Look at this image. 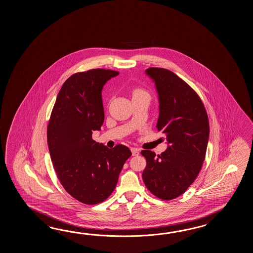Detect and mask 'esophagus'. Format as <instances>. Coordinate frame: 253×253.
<instances>
[{"label": "esophagus", "mask_w": 253, "mask_h": 253, "mask_svg": "<svg viewBox=\"0 0 253 253\" xmlns=\"http://www.w3.org/2000/svg\"><path fill=\"white\" fill-rule=\"evenodd\" d=\"M131 152H132V155L133 156H138L139 155V150L137 148H131Z\"/></svg>", "instance_id": "esophagus-1"}]
</instances>
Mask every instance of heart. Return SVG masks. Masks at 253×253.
Here are the masks:
<instances>
[{"mask_svg":"<svg viewBox=\"0 0 253 253\" xmlns=\"http://www.w3.org/2000/svg\"><path fill=\"white\" fill-rule=\"evenodd\" d=\"M132 96H133V98H134V97H149L147 92L144 90V89H142V88H139V87L134 88L133 92H132Z\"/></svg>","mask_w":253,"mask_h":253,"instance_id":"b5f03b06","label":"heart"}]
</instances>
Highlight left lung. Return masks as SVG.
Wrapping results in <instances>:
<instances>
[{
	"label": "left lung",
	"instance_id": "left-lung-1",
	"mask_svg": "<svg viewBox=\"0 0 253 253\" xmlns=\"http://www.w3.org/2000/svg\"><path fill=\"white\" fill-rule=\"evenodd\" d=\"M145 73L156 84L159 98L157 130L167 136V150H143L145 186L162 200L174 199L194 183L205 161L209 119L198 94L170 70L149 68Z\"/></svg>",
	"mask_w": 253,
	"mask_h": 253
}]
</instances>
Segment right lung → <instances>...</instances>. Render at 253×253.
Here are the masks:
<instances>
[{"instance_id": "right-lung-1", "label": "right lung", "mask_w": 253, "mask_h": 253, "mask_svg": "<svg viewBox=\"0 0 253 253\" xmlns=\"http://www.w3.org/2000/svg\"><path fill=\"white\" fill-rule=\"evenodd\" d=\"M119 71L94 69L78 72L59 90L47 128L54 170L65 190L85 205L102 203L113 193L125 162L126 145L110 149L92 139L105 115L103 86Z\"/></svg>"}]
</instances>
